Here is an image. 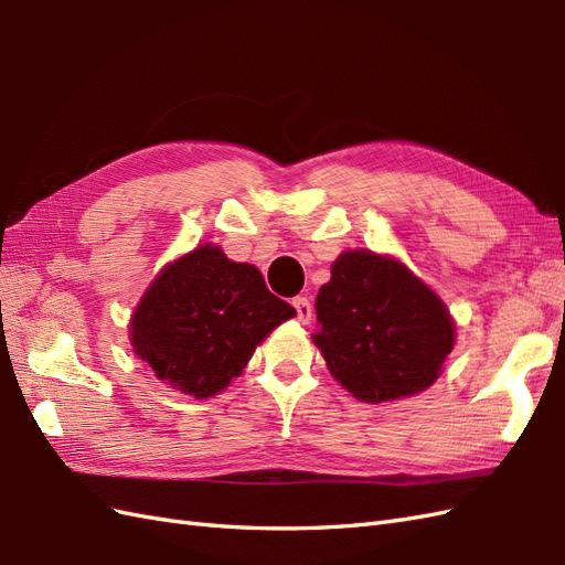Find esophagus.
<instances>
[{"mask_svg": "<svg viewBox=\"0 0 565 565\" xmlns=\"http://www.w3.org/2000/svg\"><path fill=\"white\" fill-rule=\"evenodd\" d=\"M294 308H296L298 319L302 321V324H308V321L312 319V302L308 298L298 296V298H294Z\"/></svg>", "mask_w": 565, "mask_h": 565, "instance_id": "1", "label": "esophagus"}]
</instances>
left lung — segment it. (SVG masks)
<instances>
[{
    "label": "left lung",
    "mask_w": 565,
    "mask_h": 565,
    "mask_svg": "<svg viewBox=\"0 0 565 565\" xmlns=\"http://www.w3.org/2000/svg\"><path fill=\"white\" fill-rule=\"evenodd\" d=\"M315 308L312 341L331 376L369 405L430 388L455 348L447 305L393 255H338Z\"/></svg>",
    "instance_id": "left-lung-1"
}]
</instances>
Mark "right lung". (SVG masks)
I'll list each match as a JSON object with an SVG mask.
<instances>
[{"label":"right lung","mask_w":565,"mask_h":565,"mask_svg":"<svg viewBox=\"0 0 565 565\" xmlns=\"http://www.w3.org/2000/svg\"><path fill=\"white\" fill-rule=\"evenodd\" d=\"M291 317L260 269L203 244L156 274L132 312L130 343L166 385L205 399L241 376L255 348Z\"/></svg>","instance_id":"add662e5"}]
</instances>
